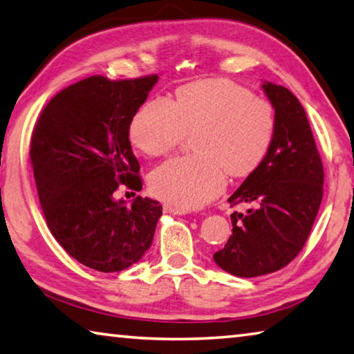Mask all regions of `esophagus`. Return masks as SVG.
Masks as SVG:
<instances>
[{"mask_svg": "<svg viewBox=\"0 0 354 354\" xmlns=\"http://www.w3.org/2000/svg\"><path fill=\"white\" fill-rule=\"evenodd\" d=\"M164 209L167 212H171V214H178V215H185L187 214V209H179V207H175L171 205H165Z\"/></svg>", "mask_w": 354, "mask_h": 354, "instance_id": "34e87169", "label": "esophagus"}]
</instances>
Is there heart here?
<instances>
[{"label":"heart","mask_w":354,"mask_h":354,"mask_svg":"<svg viewBox=\"0 0 354 354\" xmlns=\"http://www.w3.org/2000/svg\"><path fill=\"white\" fill-rule=\"evenodd\" d=\"M195 129L198 153L167 160L149 179L153 194L179 209L214 200L225 189L227 171L245 176L261 165L274 136V111L239 84L196 81L178 88L175 101H145L131 118L129 140L148 156H164Z\"/></svg>","instance_id":"1"}]
</instances>
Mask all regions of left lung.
Returning <instances> with one entry per match:
<instances>
[{
  "instance_id": "1",
  "label": "left lung",
  "mask_w": 354,
  "mask_h": 354,
  "mask_svg": "<svg viewBox=\"0 0 354 354\" xmlns=\"http://www.w3.org/2000/svg\"><path fill=\"white\" fill-rule=\"evenodd\" d=\"M274 109V136L261 165L227 201L254 209L231 215L232 236L214 254L225 272L241 278L273 273L306 243L323 198L322 158L306 112L283 86L262 84Z\"/></svg>"
}]
</instances>
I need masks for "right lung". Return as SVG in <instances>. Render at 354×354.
Instances as JSON below:
<instances>
[{
	"mask_svg": "<svg viewBox=\"0 0 354 354\" xmlns=\"http://www.w3.org/2000/svg\"><path fill=\"white\" fill-rule=\"evenodd\" d=\"M158 75L134 80L91 76L50 100L31 136V165L46 225L82 266L111 273L133 266L151 247L159 201L133 205L113 194L142 190L129 123Z\"/></svg>",
	"mask_w": 354,
	"mask_h": 354,
	"instance_id": "right-lung-1",
	"label": "right lung"
}]
</instances>
